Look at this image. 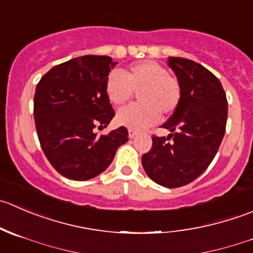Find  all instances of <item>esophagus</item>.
<instances>
[{
  "label": "esophagus",
  "mask_w": 253,
  "mask_h": 253,
  "mask_svg": "<svg viewBox=\"0 0 253 253\" xmlns=\"http://www.w3.org/2000/svg\"><path fill=\"white\" fill-rule=\"evenodd\" d=\"M137 136V132L133 131V129H128V137L129 138H134Z\"/></svg>",
  "instance_id": "1"
}]
</instances>
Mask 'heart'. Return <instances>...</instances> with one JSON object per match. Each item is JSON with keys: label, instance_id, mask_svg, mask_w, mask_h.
<instances>
[{"label": "heart", "instance_id": "obj_1", "mask_svg": "<svg viewBox=\"0 0 253 253\" xmlns=\"http://www.w3.org/2000/svg\"><path fill=\"white\" fill-rule=\"evenodd\" d=\"M107 99L115 106H122L138 92L139 104L131 105L117 114L116 121L129 129H143L158 121L161 112L169 115L180 101V85L168 70L156 61L132 64L125 72H112L105 86Z\"/></svg>", "mask_w": 253, "mask_h": 253}]
</instances>
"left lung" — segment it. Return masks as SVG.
Masks as SVG:
<instances>
[{
	"label": "left lung",
	"mask_w": 253,
	"mask_h": 253,
	"mask_svg": "<svg viewBox=\"0 0 253 253\" xmlns=\"http://www.w3.org/2000/svg\"><path fill=\"white\" fill-rule=\"evenodd\" d=\"M167 64L181 92L174 114L162 125L173 142L153 136L142 166L154 183L179 188L202 175L217 153L226 128L227 100L221 83L203 65L178 56H169Z\"/></svg>",
	"instance_id": "8db88e82"
}]
</instances>
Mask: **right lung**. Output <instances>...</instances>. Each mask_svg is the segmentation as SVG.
<instances>
[{"label":"right lung","instance_id":"add662e5","mask_svg":"<svg viewBox=\"0 0 253 253\" xmlns=\"http://www.w3.org/2000/svg\"><path fill=\"white\" fill-rule=\"evenodd\" d=\"M117 61L84 55L51 68L34 94V121L44 154L58 173L89 180L106 170L117 148L128 141L121 126L97 136L115 116L105 86Z\"/></svg>","mask_w":253,"mask_h":253}]
</instances>
